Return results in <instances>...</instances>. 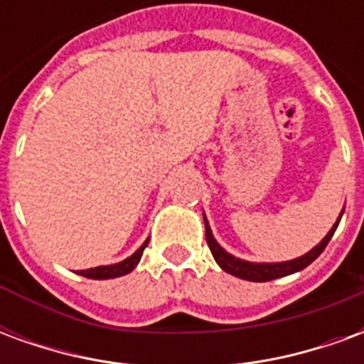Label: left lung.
<instances>
[{"instance_id": "obj_1", "label": "left lung", "mask_w": 364, "mask_h": 364, "mask_svg": "<svg viewBox=\"0 0 364 364\" xmlns=\"http://www.w3.org/2000/svg\"><path fill=\"white\" fill-rule=\"evenodd\" d=\"M341 216H343V210L341 214L337 216V222L331 226V230L328 232V236L321 240L320 244L312 247L310 252L304 253V255H300L296 259H290V261H281V263H255V261H245L240 259L236 255H232L228 253L224 247H222L213 236V230L208 226V220H206L205 216V232H206V244L210 247V252H213V257L216 259V263L220 265V269H224L226 273L234 274L237 279H244V281H252V282H265V281H273V279H281V277H287V274L298 273V271H302L304 267H308L310 263H312L318 255H320L323 250H326V245L329 244V240L333 236V232L337 230V224L341 220Z\"/></svg>"}]
</instances>
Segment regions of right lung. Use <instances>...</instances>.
<instances>
[{
  "label": "right lung",
  "mask_w": 364,
  "mask_h": 364,
  "mask_svg": "<svg viewBox=\"0 0 364 364\" xmlns=\"http://www.w3.org/2000/svg\"><path fill=\"white\" fill-rule=\"evenodd\" d=\"M150 240V237H148ZM148 240L144 242L138 250H136L130 257L119 261V263H112V265H99V267L85 269V271H80L82 277H87V279H97V281H105V279H117V277H122V274H128L132 269L140 263V257H142L144 247L148 245Z\"/></svg>",
  "instance_id": "obj_1"
}]
</instances>
